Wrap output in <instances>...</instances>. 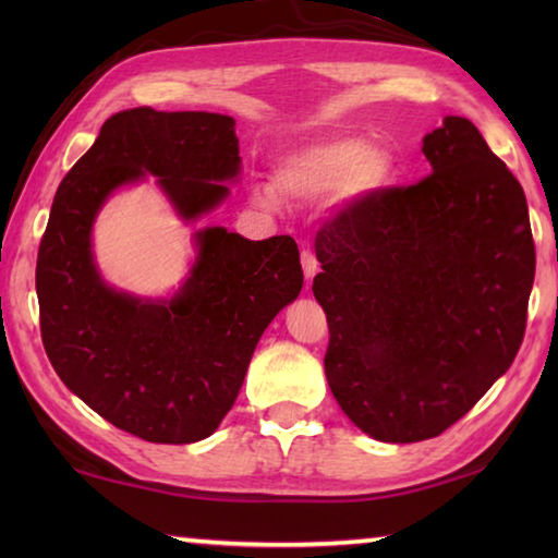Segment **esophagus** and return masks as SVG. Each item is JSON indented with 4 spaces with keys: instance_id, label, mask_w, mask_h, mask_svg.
I'll list each match as a JSON object with an SVG mask.
<instances>
[{
    "instance_id": "1",
    "label": "esophagus",
    "mask_w": 558,
    "mask_h": 558,
    "mask_svg": "<svg viewBox=\"0 0 558 558\" xmlns=\"http://www.w3.org/2000/svg\"><path fill=\"white\" fill-rule=\"evenodd\" d=\"M300 263H302V272H305V280L310 282V280L317 276V270H319V263L315 258V253L310 251V248H305V251L300 253Z\"/></svg>"
}]
</instances>
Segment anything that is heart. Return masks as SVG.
Masks as SVG:
<instances>
[{
    "mask_svg": "<svg viewBox=\"0 0 558 558\" xmlns=\"http://www.w3.org/2000/svg\"><path fill=\"white\" fill-rule=\"evenodd\" d=\"M399 174V159L389 147H372L359 137L323 140L286 155L276 167V186L295 202H323L327 196H372L389 189ZM272 206L276 196L260 192Z\"/></svg>",
    "mask_w": 558,
    "mask_h": 558,
    "instance_id": "b5f03b06",
    "label": "heart"
}]
</instances>
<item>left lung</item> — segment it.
<instances>
[{"mask_svg":"<svg viewBox=\"0 0 558 558\" xmlns=\"http://www.w3.org/2000/svg\"><path fill=\"white\" fill-rule=\"evenodd\" d=\"M433 174L317 233L313 292L339 409L384 442L436 438L512 366L536 253L524 189L468 118L423 137Z\"/></svg>","mask_w":558,"mask_h":558,"instance_id":"left-lung-1","label":"left lung"}]
</instances>
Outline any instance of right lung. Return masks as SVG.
Returning a JSON list of instances; mask_svg holds the SVG:
<instances>
[{
  "instance_id": "obj_1",
  "label": "right lung",
  "mask_w": 558,
  "mask_h": 558,
  "mask_svg": "<svg viewBox=\"0 0 558 558\" xmlns=\"http://www.w3.org/2000/svg\"><path fill=\"white\" fill-rule=\"evenodd\" d=\"M239 174L233 118L132 108L106 120L53 196L36 260L44 349L81 401L143 440L182 446L219 428L260 335L300 295V251L290 235L248 241L206 226L174 295L140 298L102 280L93 223L118 189L147 177L194 223Z\"/></svg>"
}]
</instances>
